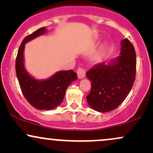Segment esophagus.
Segmentation results:
<instances>
[{
  "label": "esophagus",
  "instance_id": "1",
  "mask_svg": "<svg viewBox=\"0 0 153 153\" xmlns=\"http://www.w3.org/2000/svg\"><path fill=\"white\" fill-rule=\"evenodd\" d=\"M77 74H78L79 79L84 78L85 76V71L83 68H79L78 71H77Z\"/></svg>",
  "mask_w": 153,
  "mask_h": 153
}]
</instances>
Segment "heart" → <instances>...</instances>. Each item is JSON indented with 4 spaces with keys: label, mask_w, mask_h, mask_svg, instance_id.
Returning <instances> with one entry per match:
<instances>
[{
    "label": "heart",
    "mask_w": 153,
    "mask_h": 153,
    "mask_svg": "<svg viewBox=\"0 0 153 153\" xmlns=\"http://www.w3.org/2000/svg\"><path fill=\"white\" fill-rule=\"evenodd\" d=\"M108 47H109V43L108 42H104L98 52H96L94 55L91 57V61L93 64L97 65L100 64L101 62H103L104 57L106 56V54L108 51Z\"/></svg>",
    "instance_id": "b5f03b06"
}]
</instances>
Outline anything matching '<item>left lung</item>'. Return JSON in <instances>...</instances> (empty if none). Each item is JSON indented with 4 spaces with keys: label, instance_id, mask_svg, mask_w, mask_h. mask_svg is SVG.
I'll list each match as a JSON object with an SVG mask.
<instances>
[{
    "label": "left lung",
    "instance_id": "8db88e82",
    "mask_svg": "<svg viewBox=\"0 0 153 153\" xmlns=\"http://www.w3.org/2000/svg\"><path fill=\"white\" fill-rule=\"evenodd\" d=\"M136 74V53L128 39L121 42L120 53L109 62L101 63L86 73L91 90L86 96L93 109L105 113L122 103L133 86Z\"/></svg>",
    "mask_w": 153,
    "mask_h": 153
}]
</instances>
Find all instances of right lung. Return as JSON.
<instances>
[{"label":"right lung","instance_id":"add662e5","mask_svg":"<svg viewBox=\"0 0 153 153\" xmlns=\"http://www.w3.org/2000/svg\"><path fill=\"white\" fill-rule=\"evenodd\" d=\"M47 32L46 28L42 27L26 36L19 47L16 61V73L23 94L28 102L39 110H51L58 106L64 99L68 87L78 79L73 70L58 71L50 78L39 80L26 71L24 65L25 45Z\"/></svg>","mask_w":153,"mask_h":153}]
</instances>
